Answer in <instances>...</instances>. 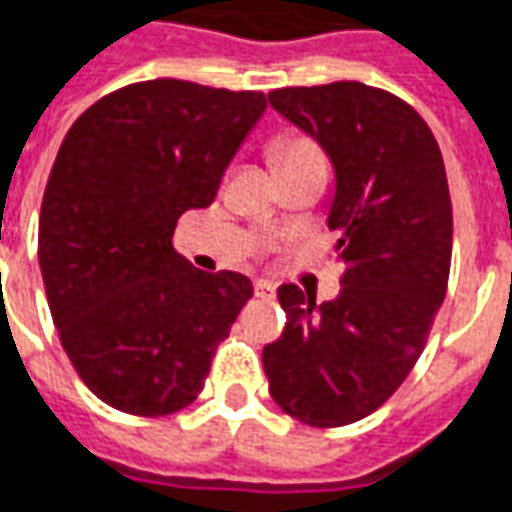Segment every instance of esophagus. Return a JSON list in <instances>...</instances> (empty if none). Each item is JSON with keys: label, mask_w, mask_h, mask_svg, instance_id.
Returning a JSON list of instances; mask_svg holds the SVG:
<instances>
[{"label": "esophagus", "mask_w": 512, "mask_h": 512, "mask_svg": "<svg viewBox=\"0 0 512 512\" xmlns=\"http://www.w3.org/2000/svg\"><path fill=\"white\" fill-rule=\"evenodd\" d=\"M256 295H259V298H264V301H270V298H276V287H273L270 281L259 278V281H256Z\"/></svg>", "instance_id": "34e87169"}]
</instances>
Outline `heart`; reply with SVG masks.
I'll use <instances>...</instances> for the list:
<instances>
[{
	"label": "heart",
	"instance_id": "heart-1",
	"mask_svg": "<svg viewBox=\"0 0 512 512\" xmlns=\"http://www.w3.org/2000/svg\"><path fill=\"white\" fill-rule=\"evenodd\" d=\"M276 158L281 161V167H287V164H298V161H306V158H320V153L309 139L284 136V139L276 142Z\"/></svg>",
	"mask_w": 512,
	"mask_h": 512
}]
</instances>
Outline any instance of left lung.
I'll return each mask as SVG.
<instances>
[{
    "label": "left lung",
    "instance_id": "8db88e82",
    "mask_svg": "<svg viewBox=\"0 0 512 512\" xmlns=\"http://www.w3.org/2000/svg\"><path fill=\"white\" fill-rule=\"evenodd\" d=\"M329 155V231L343 264L334 301L278 287L287 329L264 345L270 396L309 426L379 410L424 351L446 298L451 200L443 155L421 116L382 88L343 80L267 94Z\"/></svg>",
    "mask_w": 512,
    "mask_h": 512
}]
</instances>
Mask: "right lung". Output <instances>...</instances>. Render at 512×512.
Segmentation results:
<instances>
[{
  "instance_id": "obj_1",
  "label": "right lung",
  "mask_w": 512,
  "mask_h": 512,
  "mask_svg": "<svg viewBox=\"0 0 512 512\" xmlns=\"http://www.w3.org/2000/svg\"><path fill=\"white\" fill-rule=\"evenodd\" d=\"M262 91L147 80L94 102L63 139L38 220V264L66 357L114 410L192 404L217 343L253 298L242 273H203L172 248L262 119Z\"/></svg>"
}]
</instances>
